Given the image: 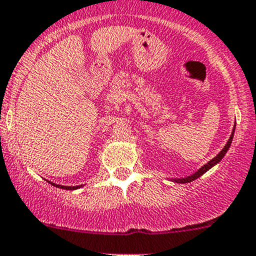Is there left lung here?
Returning <instances> with one entry per match:
<instances>
[{
	"instance_id": "1",
	"label": "left lung",
	"mask_w": 256,
	"mask_h": 256,
	"mask_svg": "<svg viewBox=\"0 0 256 256\" xmlns=\"http://www.w3.org/2000/svg\"><path fill=\"white\" fill-rule=\"evenodd\" d=\"M234 130H236V124H234L233 132H232L230 136H229L228 142H226V144L224 146V148H223V149L220 150V152H218V154L216 155V156L213 158L212 160H210V162H208L206 165H204V166H202V168H200L198 170H197L196 172L192 174V175L186 176V178H171V180H172L174 182H178V184H187V182H191V181L196 180V178H198L200 176L204 175V172H207V171L210 170V168H212L213 166H214V165H217L218 162H220V160H222L223 158H224V155L226 154V152H228V149H229V148H230L232 140H233V136H234Z\"/></svg>"
}]
</instances>
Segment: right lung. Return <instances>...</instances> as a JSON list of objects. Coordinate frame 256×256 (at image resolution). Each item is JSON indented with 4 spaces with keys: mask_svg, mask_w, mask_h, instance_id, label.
<instances>
[{
    "mask_svg": "<svg viewBox=\"0 0 256 256\" xmlns=\"http://www.w3.org/2000/svg\"><path fill=\"white\" fill-rule=\"evenodd\" d=\"M48 182L52 184V186L59 187V188H62V190H78V188H80V187H82V185H80V186H62V185H56V184H52V182H50V181H48Z\"/></svg>",
    "mask_w": 256,
    "mask_h": 256,
    "instance_id": "add662e5",
    "label": "right lung"
}]
</instances>
